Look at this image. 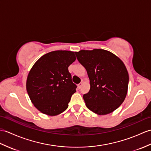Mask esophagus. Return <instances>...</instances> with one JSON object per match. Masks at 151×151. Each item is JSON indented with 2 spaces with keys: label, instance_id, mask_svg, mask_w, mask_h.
<instances>
[{
  "label": "esophagus",
  "instance_id": "34e87169",
  "mask_svg": "<svg viewBox=\"0 0 151 151\" xmlns=\"http://www.w3.org/2000/svg\"><path fill=\"white\" fill-rule=\"evenodd\" d=\"M82 86V83H80L79 84H78V86H77V87H78V89H80V88H81Z\"/></svg>",
  "mask_w": 151,
  "mask_h": 151
}]
</instances>
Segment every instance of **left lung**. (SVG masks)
Here are the masks:
<instances>
[{"mask_svg": "<svg viewBox=\"0 0 151 151\" xmlns=\"http://www.w3.org/2000/svg\"><path fill=\"white\" fill-rule=\"evenodd\" d=\"M75 52L89 78V91L83 96L86 106L99 115L113 112L124 102L127 93L129 74L124 62L101 49Z\"/></svg>", "mask_w": 151, "mask_h": 151, "instance_id": "obj_1", "label": "left lung"}]
</instances>
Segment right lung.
I'll list each match as a JSON object with an SVG mask.
<instances>
[{
  "mask_svg": "<svg viewBox=\"0 0 151 151\" xmlns=\"http://www.w3.org/2000/svg\"><path fill=\"white\" fill-rule=\"evenodd\" d=\"M76 57L73 51H55L35 63L28 74L26 90L34 106L49 116L62 113L68 107L76 86L68 67Z\"/></svg>",
  "mask_w": 151,
  "mask_h": 151,
  "instance_id": "add662e5",
  "label": "right lung"
}]
</instances>
